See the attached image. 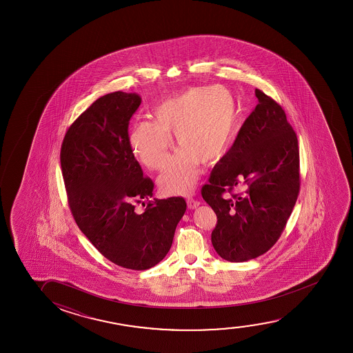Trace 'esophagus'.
<instances>
[{
  "mask_svg": "<svg viewBox=\"0 0 353 353\" xmlns=\"http://www.w3.org/2000/svg\"><path fill=\"white\" fill-rule=\"evenodd\" d=\"M187 205H188L189 210H194V208H198L199 205H200V201L195 200L194 198H188Z\"/></svg>",
  "mask_w": 353,
  "mask_h": 353,
  "instance_id": "esophagus-1",
  "label": "esophagus"
}]
</instances>
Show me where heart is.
<instances>
[{"instance_id":"obj_1","label":"heart","mask_w":353,"mask_h":353,"mask_svg":"<svg viewBox=\"0 0 353 353\" xmlns=\"http://www.w3.org/2000/svg\"><path fill=\"white\" fill-rule=\"evenodd\" d=\"M241 129L236 99L219 85L190 88L168 97L153 110V121L131 126L129 145L140 164L163 170L174 150L182 148L159 179L165 195H185L199 179L200 163L214 165L225 157Z\"/></svg>"}]
</instances>
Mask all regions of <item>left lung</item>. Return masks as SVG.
Returning a JSON list of instances; mask_svg holds the SVG:
<instances>
[{
    "label": "left lung",
    "instance_id": "8db88e82",
    "mask_svg": "<svg viewBox=\"0 0 353 353\" xmlns=\"http://www.w3.org/2000/svg\"><path fill=\"white\" fill-rule=\"evenodd\" d=\"M256 97L254 111L201 189L217 214L213 247L232 263L254 259L275 245L299 195L296 134L275 100L259 89ZM235 188L241 193L232 194Z\"/></svg>",
    "mask_w": 353,
    "mask_h": 353
}]
</instances>
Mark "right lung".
Listing matches in <instances>:
<instances>
[{
  "instance_id": "1",
  "label": "right lung",
  "mask_w": 353,
  "mask_h": 353,
  "mask_svg": "<svg viewBox=\"0 0 353 353\" xmlns=\"http://www.w3.org/2000/svg\"><path fill=\"white\" fill-rule=\"evenodd\" d=\"M141 105L135 92L92 102L63 137L60 163L68 205L78 228L117 265L147 270L164 259L183 217V198L154 199L129 145V121ZM145 213L135 211L143 199Z\"/></svg>"
}]
</instances>
